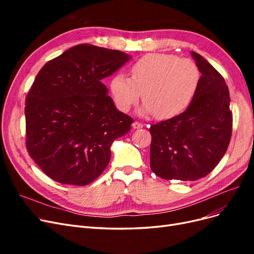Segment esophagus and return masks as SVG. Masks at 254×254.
<instances>
[{
  "instance_id": "esophagus-1",
  "label": "esophagus",
  "mask_w": 254,
  "mask_h": 254,
  "mask_svg": "<svg viewBox=\"0 0 254 254\" xmlns=\"http://www.w3.org/2000/svg\"><path fill=\"white\" fill-rule=\"evenodd\" d=\"M143 124L142 123H139V122H133L132 123V128L133 129H140V128H143Z\"/></svg>"
}]
</instances>
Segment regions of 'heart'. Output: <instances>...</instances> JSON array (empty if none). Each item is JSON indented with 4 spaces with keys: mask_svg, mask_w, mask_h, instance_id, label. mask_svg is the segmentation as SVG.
Here are the masks:
<instances>
[{
    "mask_svg": "<svg viewBox=\"0 0 254 254\" xmlns=\"http://www.w3.org/2000/svg\"><path fill=\"white\" fill-rule=\"evenodd\" d=\"M131 78L115 73L110 81L118 108L128 112L141 98V113L159 120L174 119L193 103L200 83V71L193 60L173 54H148L130 67Z\"/></svg>",
    "mask_w": 254,
    "mask_h": 254,
    "instance_id": "b5f03b06",
    "label": "heart"
}]
</instances>
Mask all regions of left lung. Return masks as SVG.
<instances>
[{
	"label": "left lung",
	"instance_id": "8db88e82",
	"mask_svg": "<svg viewBox=\"0 0 254 254\" xmlns=\"http://www.w3.org/2000/svg\"><path fill=\"white\" fill-rule=\"evenodd\" d=\"M202 74L193 103L182 114L151 125L150 168L165 180L195 181L209 175L226 153L232 112L224 77L191 52Z\"/></svg>",
	"mask_w": 254,
	"mask_h": 254
}]
</instances>
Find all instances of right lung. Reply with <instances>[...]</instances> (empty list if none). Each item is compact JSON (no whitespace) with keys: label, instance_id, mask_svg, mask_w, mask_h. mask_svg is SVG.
I'll use <instances>...</instances> for the list:
<instances>
[{"label":"right lung","instance_id":"right-lung-1","mask_svg":"<svg viewBox=\"0 0 254 254\" xmlns=\"http://www.w3.org/2000/svg\"><path fill=\"white\" fill-rule=\"evenodd\" d=\"M129 59L126 53L84 43L37 74L25 99L26 148L53 180L87 186L108 165L113 141L133 120L115 108L101 80Z\"/></svg>","mask_w":254,"mask_h":254}]
</instances>
